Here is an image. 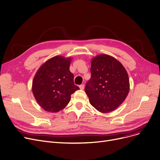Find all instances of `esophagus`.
I'll use <instances>...</instances> for the list:
<instances>
[{"mask_svg": "<svg viewBox=\"0 0 160 160\" xmlns=\"http://www.w3.org/2000/svg\"><path fill=\"white\" fill-rule=\"evenodd\" d=\"M79 88H80V89L83 90V89H84V88H85V86H84V84H81V85L79 86Z\"/></svg>", "mask_w": 160, "mask_h": 160, "instance_id": "obj_1", "label": "esophagus"}]
</instances>
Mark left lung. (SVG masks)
<instances>
[{
  "mask_svg": "<svg viewBox=\"0 0 160 160\" xmlns=\"http://www.w3.org/2000/svg\"><path fill=\"white\" fill-rule=\"evenodd\" d=\"M91 73V78L85 88L90 104L102 113L116 110L129 92L126 68L114 58L101 54L92 58Z\"/></svg>",
  "mask_w": 160,
  "mask_h": 160,
  "instance_id": "obj_1",
  "label": "left lung"
}]
</instances>
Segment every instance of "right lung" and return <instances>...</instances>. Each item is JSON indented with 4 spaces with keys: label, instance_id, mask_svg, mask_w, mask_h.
Wrapping results in <instances>:
<instances>
[{
    "label": "right lung",
    "instance_id": "obj_1",
    "mask_svg": "<svg viewBox=\"0 0 160 160\" xmlns=\"http://www.w3.org/2000/svg\"><path fill=\"white\" fill-rule=\"evenodd\" d=\"M72 58L57 55L46 61L36 72L32 91L38 105L49 112L63 110L71 101V95L80 88L74 84L69 70Z\"/></svg>",
    "mask_w": 160,
    "mask_h": 160
}]
</instances>
